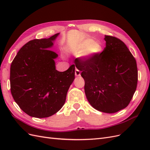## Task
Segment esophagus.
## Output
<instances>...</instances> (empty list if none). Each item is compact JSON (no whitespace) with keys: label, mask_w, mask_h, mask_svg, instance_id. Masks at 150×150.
I'll list each match as a JSON object with an SVG mask.
<instances>
[{"label":"esophagus","mask_w":150,"mask_h":150,"mask_svg":"<svg viewBox=\"0 0 150 150\" xmlns=\"http://www.w3.org/2000/svg\"><path fill=\"white\" fill-rule=\"evenodd\" d=\"M75 75H76V76H81V72H80V71L78 69H76L75 70Z\"/></svg>","instance_id":"34e87169"}]
</instances>
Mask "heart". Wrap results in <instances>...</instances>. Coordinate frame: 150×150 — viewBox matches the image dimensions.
<instances>
[{
    "label": "heart",
    "instance_id": "b5f03b06",
    "mask_svg": "<svg viewBox=\"0 0 150 150\" xmlns=\"http://www.w3.org/2000/svg\"><path fill=\"white\" fill-rule=\"evenodd\" d=\"M69 49L75 53L83 52L82 56L84 58L91 59L98 56L102 52L103 46L100 42L94 41L91 39H87Z\"/></svg>",
    "mask_w": 150,
    "mask_h": 150
}]
</instances>
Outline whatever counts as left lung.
Returning a JSON list of instances; mask_svg holds the SVG:
<instances>
[{"instance_id": "obj_1", "label": "left lung", "mask_w": 150, "mask_h": 150, "mask_svg": "<svg viewBox=\"0 0 150 150\" xmlns=\"http://www.w3.org/2000/svg\"><path fill=\"white\" fill-rule=\"evenodd\" d=\"M106 47L91 59L77 58L76 67L81 71L84 91L96 110L114 113L128 106L137 87V61L120 39L105 35Z\"/></svg>"}]
</instances>
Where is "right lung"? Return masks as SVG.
Instances as JSON below:
<instances>
[{
  "mask_svg": "<svg viewBox=\"0 0 150 150\" xmlns=\"http://www.w3.org/2000/svg\"><path fill=\"white\" fill-rule=\"evenodd\" d=\"M58 35L30 40L12 62L11 94L21 110L30 116L47 117L59 111L75 78L74 64L64 72L56 69L54 59L58 55L49 49Z\"/></svg>",
  "mask_w": 150,
  "mask_h": 150,
  "instance_id": "obj_1",
  "label": "right lung"
}]
</instances>
